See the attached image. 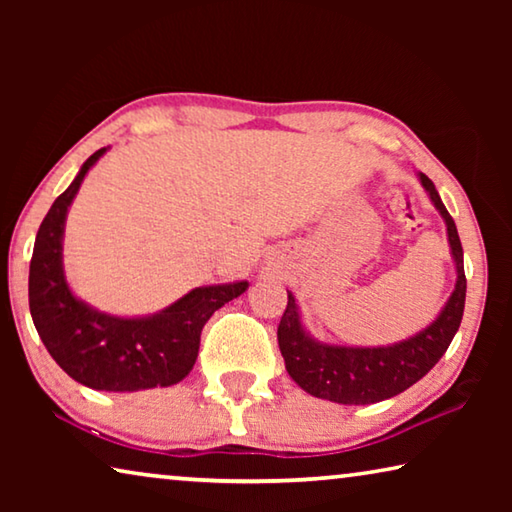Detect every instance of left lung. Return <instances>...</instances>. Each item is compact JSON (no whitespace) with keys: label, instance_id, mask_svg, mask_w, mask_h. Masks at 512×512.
<instances>
[{"label":"left lung","instance_id":"1","mask_svg":"<svg viewBox=\"0 0 512 512\" xmlns=\"http://www.w3.org/2000/svg\"><path fill=\"white\" fill-rule=\"evenodd\" d=\"M420 183L447 223V237L458 273L454 293L427 329L386 348H343L314 341L302 329L296 298L289 293L287 309L277 325V343L291 379L309 395L339 404H375L400 395L436 366L461 327L467 289L463 246L436 185L424 173H420Z\"/></svg>","mask_w":512,"mask_h":512}]
</instances>
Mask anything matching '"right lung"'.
Masks as SVG:
<instances>
[{"mask_svg":"<svg viewBox=\"0 0 512 512\" xmlns=\"http://www.w3.org/2000/svg\"><path fill=\"white\" fill-rule=\"evenodd\" d=\"M103 153L99 149L83 162L40 223L29 268L33 325L58 366L94 391L131 393L178 384L194 368L207 320L241 296L248 282L198 287L149 318L108 316L74 298L63 273L65 216L85 173Z\"/></svg>","mask_w":512,"mask_h":512,"instance_id":"add662e5","label":"right lung"}]
</instances>
